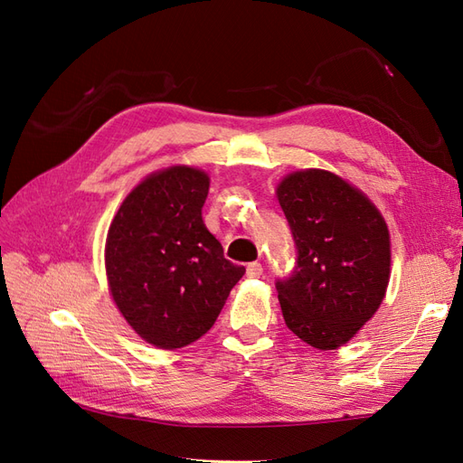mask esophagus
Wrapping results in <instances>:
<instances>
[{
	"label": "esophagus",
	"mask_w": 463,
	"mask_h": 463,
	"mask_svg": "<svg viewBox=\"0 0 463 463\" xmlns=\"http://www.w3.org/2000/svg\"><path fill=\"white\" fill-rule=\"evenodd\" d=\"M262 276V264L260 262H250L247 266V278H260Z\"/></svg>",
	"instance_id": "1"
}]
</instances>
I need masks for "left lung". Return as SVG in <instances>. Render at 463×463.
Listing matches in <instances>:
<instances>
[{"instance_id": "8db88e82", "label": "left lung", "mask_w": 463, "mask_h": 463, "mask_svg": "<svg viewBox=\"0 0 463 463\" xmlns=\"http://www.w3.org/2000/svg\"><path fill=\"white\" fill-rule=\"evenodd\" d=\"M276 197L299 255L293 276L276 284L286 326L320 352L338 349L386 296V220L361 189L318 167L282 177Z\"/></svg>"}]
</instances>
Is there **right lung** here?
<instances>
[{
	"label": "right lung",
	"instance_id": "obj_1",
	"mask_svg": "<svg viewBox=\"0 0 463 463\" xmlns=\"http://www.w3.org/2000/svg\"><path fill=\"white\" fill-rule=\"evenodd\" d=\"M210 177L170 165L135 185L109 223L104 262L118 311L145 342L179 349L204 335L226 305L243 266L203 222Z\"/></svg>",
	"mask_w": 463,
	"mask_h": 463
}]
</instances>
